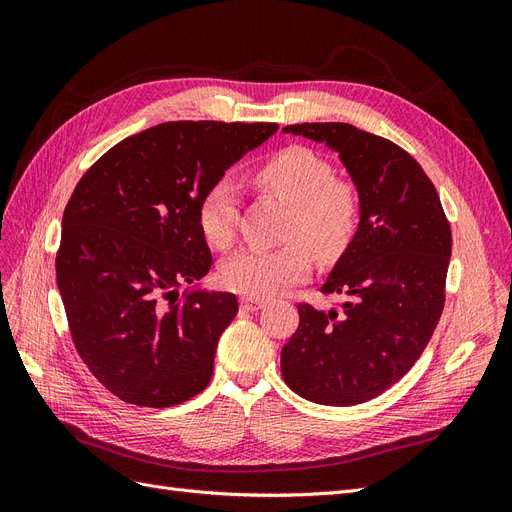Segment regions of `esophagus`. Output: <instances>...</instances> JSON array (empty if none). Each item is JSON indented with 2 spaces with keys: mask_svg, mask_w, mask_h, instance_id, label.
I'll return each instance as SVG.
<instances>
[{
  "mask_svg": "<svg viewBox=\"0 0 512 512\" xmlns=\"http://www.w3.org/2000/svg\"><path fill=\"white\" fill-rule=\"evenodd\" d=\"M267 305L265 299H254V297H245L241 299V307L247 309V312H258V309H262Z\"/></svg>",
  "mask_w": 512,
  "mask_h": 512,
  "instance_id": "obj_1",
  "label": "esophagus"
}]
</instances>
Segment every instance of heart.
<instances>
[{"instance_id":"1","label":"heart","mask_w":512,"mask_h":512,"mask_svg":"<svg viewBox=\"0 0 512 512\" xmlns=\"http://www.w3.org/2000/svg\"><path fill=\"white\" fill-rule=\"evenodd\" d=\"M256 188L280 200L290 215L277 250H247L222 265V284L243 297L267 299L301 282L312 269V252L322 260L342 256L361 222V194L348 179L335 177L322 153L292 145L277 151L254 175ZM239 218L237 188L228 179L211 183L198 205V226L209 245L228 250Z\"/></svg>"}]
</instances>
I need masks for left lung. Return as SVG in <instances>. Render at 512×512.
I'll list each match as a JSON object with an SVG mask.
<instances>
[{"label": "left lung", "mask_w": 512, "mask_h": 512, "mask_svg": "<svg viewBox=\"0 0 512 512\" xmlns=\"http://www.w3.org/2000/svg\"><path fill=\"white\" fill-rule=\"evenodd\" d=\"M284 132L327 143L361 194V222L324 294L348 297L322 312L299 303V327L282 348L294 393L324 406H356L404 378L444 309L451 224L408 151L350 123H294Z\"/></svg>", "instance_id": "8db88e82"}]
</instances>
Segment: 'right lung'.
<instances>
[{"label":"right lung","instance_id":"1","mask_svg":"<svg viewBox=\"0 0 512 512\" xmlns=\"http://www.w3.org/2000/svg\"><path fill=\"white\" fill-rule=\"evenodd\" d=\"M277 123L168 121L123 138L76 185L61 220L57 286L81 359L121 401L168 408L205 389L230 292L177 288L211 269L198 205Z\"/></svg>","mask_w":512,"mask_h":512}]
</instances>
